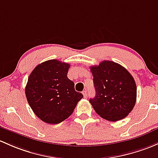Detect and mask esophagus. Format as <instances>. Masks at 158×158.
I'll return each mask as SVG.
<instances>
[{"mask_svg":"<svg viewBox=\"0 0 158 158\" xmlns=\"http://www.w3.org/2000/svg\"><path fill=\"white\" fill-rule=\"evenodd\" d=\"M82 94H83V96L84 98H87V91L86 90H84L83 92H82Z\"/></svg>","mask_w":158,"mask_h":158,"instance_id":"obj_1","label":"esophagus"}]
</instances>
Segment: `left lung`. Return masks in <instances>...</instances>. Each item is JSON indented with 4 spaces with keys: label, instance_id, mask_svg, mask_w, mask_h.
Masks as SVG:
<instances>
[{
    "label": "left lung",
    "instance_id": "obj_1",
    "mask_svg": "<svg viewBox=\"0 0 158 158\" xmlns=\"http://www.w3.org/2000/svg\"><path fill=\"white\" fill-rule=\"evenodd\" d=\"M90 69L95 96L89 101L95 112L113 122L125 118L136 101L137 89L132 75L123 66L110 60Z\"/></svg>",
    "mask_w": 158,
    "mask_h": 158
}]
</instances>
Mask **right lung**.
Instances as JSON below:
<instances>
[{
  "mask_svg": "<svg viewBox=\"0 0 158 158\" xmlns=\"http://www.w3.org/2000/svg\"><path fill=\"white\" fill-rule=\"evenodd\" d=\"M69 66L67 63L50 60L39 64L28 78L25 89L28 103L44 123L57 124L65 120L83 98L68 79Z\"/></svg>",
  "mask_w": 158,
  "mask_h": 158,
  "instance_id": "add662e5",
  "label": "right lung"
}]
</instances>
